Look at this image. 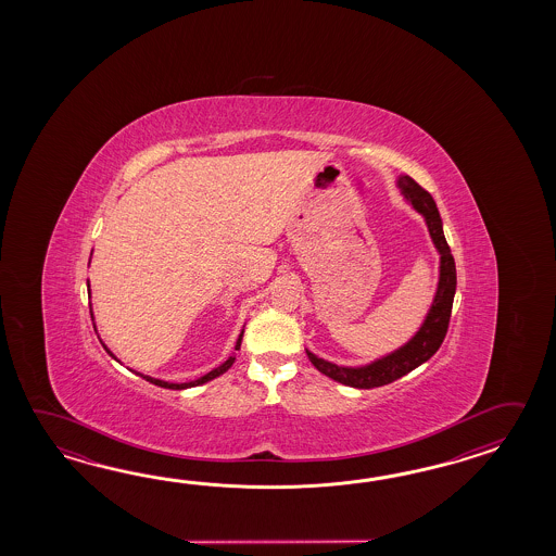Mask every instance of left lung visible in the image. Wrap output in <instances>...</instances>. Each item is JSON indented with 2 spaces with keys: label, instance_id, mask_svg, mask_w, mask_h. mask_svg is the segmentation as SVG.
I'll return each instance as SVG.
<instances>
[{
  "label": "left lung",
  "instance_id": "8db88e82",
  "mask_svg": "<svg viewBox=\"0 0 556 556\" xmlns=\"http://www.w3.org/2000/svg\"><path fill=\"white\" fill-rule=\"evenodd\" d=\"M397 187L402 190L403 199L426 218L429 237L438 249V290L424 324L419 326V330L415 331V336H412V340L403 343L402 348L393 350L391 354L381 355L378 359L369 362L366 366H338L306 350L309 362L324 376L357 390L388 386L391 381L414 371L415 367L426 364L427 359L438 352L450 328L451 307H453V298L457 288V273H455V261H453L450 244L443 235V223L439 216L438 204L426 189H421L414 178L407 175H400Z\"/></svg>",
  "mask_w": 556,
  "mask_h": 556
}]
</instances>
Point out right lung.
Instances as JSON below:
<instances>
[{"instance_id": "add662e5", "label": "right lung", "mask_w": 556, "mask_h": 556, "mask_svg": "<svg viewBox=\"0 0 556 556\" xmlns=\"http://www.w3.org/2000/svg\"><path fill=\"white\" fill-rule=\"evenodd\" d=\"M87 288H89V282H87ZM91 318H93V314H91ZM242 333L244 330L240 331V336H238L237 345H235V350H240V343H242ZM103 348L106 350V354L113 355V352L106 348L105 343H103ZM115 357V355H113ZM117 359V357H115ZM235 355H230L228 359H226L225 364H220L218 367H214L213 371H208L206 376H202V378L194 379V381H187V383H170V381H163V379L151 378V376H144V374H139V371H135L137 376H141L142 379H147V381H151L154 386H159V388H165V390H187V388H194V386H202V383H206V381H211V379L218 378V376H223L225 371L230 369V366L235 364Z\"/></svg>"}]
</instances>
